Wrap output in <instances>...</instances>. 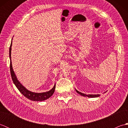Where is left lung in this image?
I'll list each match as a JSON object with an SVG mask.
<instances>
[{
    "instance_id": "8db88e82",
    "label": "left lung",
    "mask_w": 128,
    "mask_h": 128,
    "mask_svg": "<svg viewBox=\"0 0 128 128\" xmlns=\"http://www.w3.org/2000/svg\"><path fill=\"white\" fill-rule=\"evenodd\" d=\"M75 90H76V91L77 92V93H78V94H80V95H81V96H85V97L87 96V97H90V98H94V97H99L100 96V94H88V95H87V94H85L81 93V92H79L78 91L76 90V89H75Z\"/></svg>"
}]
</instances>
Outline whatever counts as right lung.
<instances>
[{"label":"right lung","mask_w":128,"mask_h":128,"mask_svg":"<svg viewBox=\"0 0 128 128\" xmlns=\"http://www.w3.org/2000/svg\"><path fill=\"white\" fill-rule=\"evenodd\" d=\"M12 40L11 42V44L9 48V57L10 60V73L11 75H12V78L14 84H15L16 88L19 90L21 94H22L24 96L28 98L29 100H34V101H42L49 98L50 97L52 96L54 94V91H55L56 88V84L54 85L53 88H52L50 91L46 92H42V93H36V92H31L30 91L27 90L25 87H24L22 84H21L18 80L14 72L12 66V59H11V50H12Z\"/></svg>","instance_id":"obj_1"}]
</instances>
